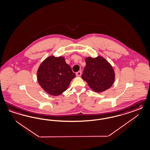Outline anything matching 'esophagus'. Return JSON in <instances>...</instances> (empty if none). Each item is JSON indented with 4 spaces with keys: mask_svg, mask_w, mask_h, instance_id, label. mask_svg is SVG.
I'll list each match as a JSON object with an SVG mask.
<instances>
[{
    "mask_svg": "<svg viewBox=\"0 0 150 150\" xmlns=\"http://www.w3.org/2000/svg\"><path fill=\"white\" fill-rule=\"evenodd\" d=\"M82 74V72L81 71H78L76 73V76L78 77H79L81 76Z\"/></svg>",
    "mask_w": 150,
    "mask_h": 150,
    "instance_id": "1",
    "label": "esophagus"
}]
</instances>
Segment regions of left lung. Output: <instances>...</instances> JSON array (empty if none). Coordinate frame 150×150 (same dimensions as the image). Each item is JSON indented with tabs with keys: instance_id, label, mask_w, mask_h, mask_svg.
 <instances>
[{
	"instance_id": "8db88e82",
	"label": "left lung",
	"mask_w": 150,
	"mask_h": 150,
	"mask_svg": "<svg viewBox=\"0 0 150 150\" xmlns=\"http://www.w3.org/2000/svg\"><path fill=\"white\" fill-rule=\"evenodd\" d=\"M86 66L82 76L93 91L104 92L112 86L115 81V72L110 63L102 56L85 58Z\"/></svg>"
}]
</instances>
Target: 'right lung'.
I'll return each mask as SVG.
<instances>
[{
  "instance_id": "1",
  "label": "right lung",
  "mask_w": 150,
  "mask_h": 150,
  "mask_svg": "<svg viewBox=\"0 0 150 150\" xmlns=\"http://www.w3.org/2000/svg\"><path fill=\"white\" fill-rule=\"evenodd\" d=\"M75 76V73L62 56L47 57L41 63L37 72L40 86L53 96L60 95L66 91Z\"/></svg>"
}]
</instances>
